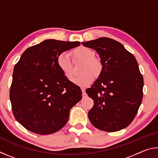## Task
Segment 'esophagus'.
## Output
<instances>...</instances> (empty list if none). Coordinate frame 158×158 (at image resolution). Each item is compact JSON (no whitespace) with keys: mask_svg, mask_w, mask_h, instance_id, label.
Instances as JSON below:
<instances>
[{"mask_svg":"<svg viewBox=\"0 0 158 158\" xmlns=\"http://www.w3.org/2000/svg\"><path fill=\"white\" fill-rule=\"evenodd\" d=\"M81 90H82V93H83V97H84V96L85 95V89H84V88H82Z\"/></svg>","mask_w":158,"mask_h":158,"instance_id":"34e87169","label":"esophagus"}]
</instances>
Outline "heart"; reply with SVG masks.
<instances>
[{"label": "heart", "mask_w": 158, "mask_h": 158, "mask_svg": "<svg viewBox=\"0 0 158 158\" xmlns=\"http://www.w3.org/2000/svg\"><path fill=\"white\" fill-rule=\"evenodd\" d=\"M74 58L84 60L81 69V74L73 79L74 84L79 86H87L93 82L94 76L101 73L102 65L100 60L95 57V52L89 48L81 47L74 49L73 52ZM57 65L67 78L70 79L73 77V63L68 53L63 52L57 57Z\"/></svg>", "instance_id": "1"}]
</instances>
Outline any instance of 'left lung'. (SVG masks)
<instances>
[{"mask_svg": "<svg viewBox=\"0 0 158 158\" xmlns=\"http://www.w3.org/2000/svg\"><path fill=\"white\" fill-rule=\"evenodd\" d=\"M100 56L102 69L85 92L94 101L88 116L93 126L106 132L127 127L143 98V79L135 57L120 42L108 37L81 42Z\"/></svg>", "mask_w": 158, "mask_h": 158, "instance_id": "obj_1", "label": "left lung"}]
</instances>
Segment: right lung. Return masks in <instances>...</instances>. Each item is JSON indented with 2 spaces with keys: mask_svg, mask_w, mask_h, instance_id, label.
I'll use <instances>...</instances> for the list:
<instances>
[{
  "mask_svg": "<svg viewBox=\"0 0 158 158\" xmlns=\"http://www.w3.org/2000/svg\"><path fill=\"white\" fill-rule=\"evenodd\" d=\"M79 42L46 40L28 48L16 64L10 90L15 119L26 129L49 135L64 127L82 92L57 65L60 53Z\"/></svg>",
  "mask_w": 158,
  "mask_h": 158,
  "instance_id": "right-lung-1",
  "label": "right lung"
}]
</instances>
